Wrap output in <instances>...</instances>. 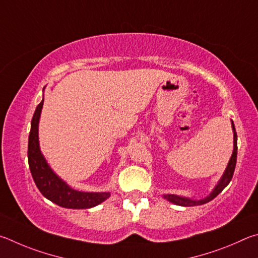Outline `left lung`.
Returning a JSON list of instances; mask_svg holds the SVG:
<instances>
[{"label":"left lung","instance_id":"obj_1","mask_svg":"<svg viewBox=\"0 0 258 258\" xmlns=\"http://www.w3.org/2000/svg\"><path fill=\"white\" fill-rule=\"evenodd\" d=\"M232 124V130H233V152L232 155L230 157V161L228 163L227 169H225L224 173L221 179L219 180V182L216 186L214 187L213 190L210 194L209 196L203 198V200L200 201H194L190 200V198L187 197H181V196H177V195H171V194H168V195H163L165 200H168L169 202L173 203L175 205H180V206H197V205H203L206 204V203L211 202L212 200L219 195V194L223 190V189L228 186L229 182L231 181L232 175L234 172V168H236V163H237V133H236V128H234L233 121H231Z\"/></svg>","mask_w":258,"mask_h":258}]
</instances>
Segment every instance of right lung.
<instances>
[{
	"label": "right lung",
	"mask_w": 258,
	"mask_h": 258,
	"mask_svg": "<svg viewBox=\"0 0 258 258\" xmlns=\"http://www.w3.org/2000/svg\"><path fill=\"white\" fill-rule=\"evenodd\" d=\"M44 97L36 107L28 139V163L36 186L44 197L56 205L66 209H90L101 204L108 197L110 192H87L72 189L49 168L43 156L38 142V123L42 113Z\"/></svg>",
	"instance_id": "obj_1"
}]
</instances>
